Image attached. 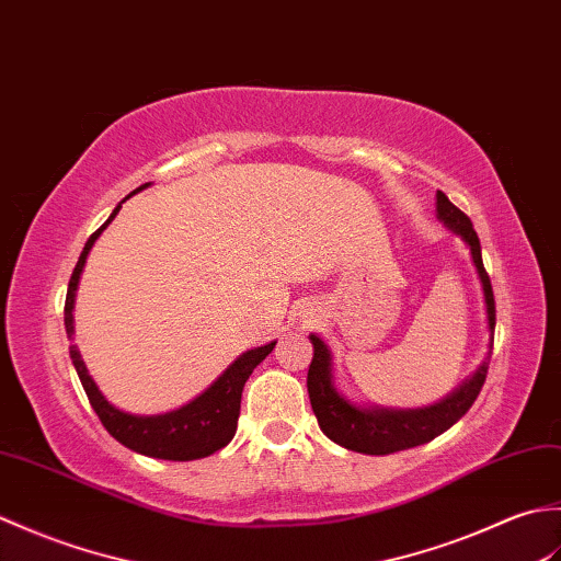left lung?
Here are the masks:
<instances>
[{"label":"left lung","instance_id":"left-lung-1","mask_svg":"<svg viewBox=\"0 0 561 561\" xmlns=\"http://www.w3.org/2000/svg\"><path fill=\"white\" fill-rule=\"evenodd\" d=\"M437 218L449 228L454 234H458L470 249L472 264H476L478 278L482 283L484 293V307H488V329H490V353L482 359V365L472 371V377L466 379L458 389L446 396L444 401L415 408V410H396V408H363L347 401L343 393L333 386V365H331V351L319 335H309V341L314 345L312 365L307 371V391L309 401H312V410L319 420L321 432L335 444L345 446V449L369 456H386L393 451L413 449V446L427 444L434 437H439L442 432L449 430L451 425L463 417L470 405L476 403V398L482 389L484 379H488V367L492 357V343H494V295L488 271L482 266V252L478 232L472 230L470 218L463 210L456 208L449 196L444 192H437Z\"/></svg>","mask_w":561,"mask_h":561}]
</instances>
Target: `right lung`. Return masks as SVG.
<instances>
[{
  "label": "right lung",
  "instance_id": "obj_1",
  "mask_svg": "<svg viewBox=\"0 0 561 561\" xmlns=\"http://www.w3.org/2000/svg\"><path fill=\"white\" fill-rule=\"evenodd\" d=\"M148 184L151 182L141 184L136 192L146 190ZM119 208L122 206L112 210V216L91 234L77 261V268L71 273L67 302H65V329H67L69 341L73 339V300H77V288H79L85 256H89L95 240L101 238V232L110 226L112 218L119 214ZM273 347H276V341L242 353L202 396H196L194 401H190L178 410H170V413H163V415H131L115 408L101 391H98V386L89 375V369H85L83 357L77 345L69 347V355H71L73 367H77V375L83 383V391L89 396L95 415L101 417L103 427L119 444H124L127 449L136 454H144L151 458L196 460V458H206L210 454H216L218 449H222V446L230 444V439L234 437V430H238L244 381L249 379V375H252L261 359H266V355L273 351Z\"/></svg>",
  "mask_w": 561,
  "mask_h": 561
}]
</instances>
